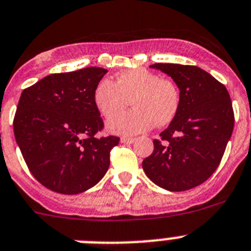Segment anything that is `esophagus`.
Segmentation results:
<instances>
[{"label":"esophagus","instance_id":"34e87169","mask_svg":"<svg viewBox=\"0 0 251 251\" xmlns=\"http://www.w3.org/2000/svg\"><path fill=\"white\" fill-rule=\"evenodd\" d=\"M134 142H135V138H127V136H122L121 138V143H124V144H131Z\"/></svg>","mask_w":251,"mask_h":251}]
</instances>
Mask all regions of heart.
<instances>
[{
    "mask_svg": "<svg viewBox=\"0 0 251 251\" xmlns=\"http://www.w3.org/2000/svg\"><path fill=\"white\" fill-rule=\"evenodd\" d=\"M130 113L115 116L107 122V130L119 135H134L158 126L168 125L180 108L178 86L170 79H162L147 69L122 71L117 81L102 79L94 90V104L106 119L122 112L129 104Z\"/></svg>",
    "mask_w": 251,
    "mask_h": 251,
    "instance_id": "heart-1",
    "label": "heart"
}]
</instances>
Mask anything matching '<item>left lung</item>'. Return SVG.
Masks as SVG:
<instances>
[{
	"mask_svg": "<svg viewBox=\"0 0 251 251\" xmlns=\"http://www.w3.org/2000/svg\"><path fill=\"white\" fill-rule=\"evenodd\" d=\"M178 86V112L154 151L143 161L145 175L168 191H185L213 175L232 135L235 116L226 86L198 66L154 64Z\"/></svg>",
	"mask_w": 251,
	"mask_h": 251,
	"instance_id": "8db88e82",
	"label": "left lung"
}]
</instances>
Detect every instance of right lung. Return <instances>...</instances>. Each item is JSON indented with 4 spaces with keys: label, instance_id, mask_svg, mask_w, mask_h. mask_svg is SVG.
<instances>
[{
    "label": "right lung",
    "instance_id": "add662e5",
    "mask_svg": "<svg viewBox=\"0 0 251 251\" xmlns=\"http://www.w3.org/2000/svg\"><path fill=\"white\" fill-rule=\"evenodd\" d=\"M107 74L85 67L52 74L23 90L14 134L31 175L60 194H79L98 184L120 138H96L103 120L94 104L97 84Z\"/></svg>",
    "mask_w": 251,
    "mask_h": 251
}]
</instances>
